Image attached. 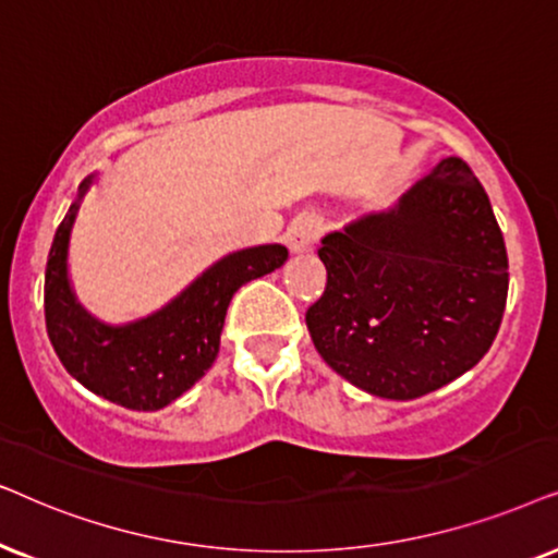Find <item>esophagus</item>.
<instances>
[{
	"label": "esophagus",
	"mask_w": 558,
	"mask_h": 558,
	"mask_svg": "<svg viewBox=\"0 0 558 558\" xmlns=\"http://www.w3.org/2000/svg\"><path fill=\"white\" fill-rule=\"evenodd\" d=\"M322 232V219L314 217V214H303V217L295 219L291 229H288V247L293 252H308L318 242Z\"/></svg>",
	"instance_id": "esophagus-1"
}]
</instances>
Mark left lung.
Masks as SVG:
<instances>
[{"label": "left lung", "instance_id": "obj_1", "mask_svg": "<svg viewBox=\"0 0 558 558\" xmlns=\"http://www.w3.org/2000/svg\"><path fill=\"white\" fill-rule=\"evenodd\" d=\"M306 311L326 365L356 388L413 400L472 369L500 329L508 252L477 175L447 158L388 214L324 236Z\"/></svg>", "mask_w": 558, "mask_h": 558}]
</instances>
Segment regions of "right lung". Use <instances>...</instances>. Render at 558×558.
I'll return each mask as SVG.
<instances>
[{
    "label": "right lung",
    "instance_id": "add662e5",
    "mask_svg": "<svg viewBox=\"0 0 558 558\" xmlns=\"http://www.w3.org/2000/svg\"><path fill=\"white\" fill-rule=\"evenodd\" d=\"M81 183V196L86 193ZM78 202L53 236L46 267V326L58 360L81 385L132 411H158L181 398L214 365L236 288L288 259L283 244L234 252L209 267L158 314L130 326H104L73 299L65 255Z\"/></svg>",
    "mask_w": 558,
    "mask_h": 558
}]
</instances>
